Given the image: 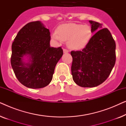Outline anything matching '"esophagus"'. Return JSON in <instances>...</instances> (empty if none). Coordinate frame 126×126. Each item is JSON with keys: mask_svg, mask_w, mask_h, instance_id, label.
Listing matches in <instances>:
<instances>
[{"mask_svg": "<svg viewBox=\"0 0 126 126\" xmlns=\"http://www.w3.org/2000/svg\"><path fill=\"white\" fill-rule=\"evenodd\" d=\"M63 53H68L69 52L68 50L65 49H63Z\"/></svg>", "mask_w": 126, "mask_h": 126, "instance_id": "esophagus-1", "label": "esophagus"}]
</instances>
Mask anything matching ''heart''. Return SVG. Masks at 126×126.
I'll use <instances>...</instances> for the list:
<instances>
[{"instance_id": "obj_1", "label": "heart", "mask_w": 126, "mask_h": 126, "mask_svg": "<svg viewBox=\"0 0 126 126\" xmlns=\"http://www.w3.org/2000/svg\"><path fill=\"white\" fill-rule=\"evenodd\" d=\"M91 26L79 23H65L60 25L56 30V34L52 38L58 41H66L70 49L78 50L85 47L93 36Z\"/></svg>"}]
</instances>
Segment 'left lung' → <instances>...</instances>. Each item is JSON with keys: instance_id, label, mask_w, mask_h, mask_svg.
Returning <instances> with one entry per match:
<instances>
[{"instance_id": "left-lung-1", "label": "left lung", "mask_w": 126, "mask_h": 126, "mask_svg": "<svg viewBox=\"0 0 126 126\" xmlns=\"http://www.w3.org/2000/svg\"><path fill=\"white\" fill-rule=\"evenodd\" d=\"M93 32L101 24L89 20ZM116 44L108 29H101L92 36L81 51H72L73 80L82 87H94L102 84L111 73L116 61Z\"/></svg>"}]
</instances>
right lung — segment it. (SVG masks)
Listing matches in <instances>:
<instances>
[{
  "instance_id": "add662e5",
  "label": "right lung",
  "mask_w": 126,
  "mask_h": 126,
  "mask_svg": "<svg viewBox=\"0 0 126 126\" xmlns=\"http://www.w3.org/2000/svg\"><path fill=\"white\" fill-rule=\"evenodd\" d=\"M50 33L40 21L26 24L19 31L12 44L11 64L20 83L38 89L51 82L54 69L63 54L61 47H50ZM29 57L24 61V56Z\"/></svg>"
}]
</instances>
